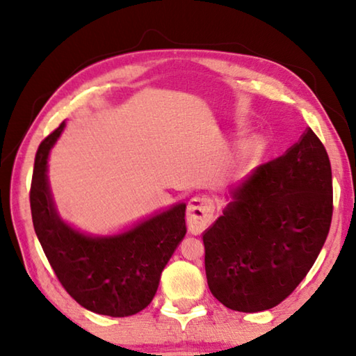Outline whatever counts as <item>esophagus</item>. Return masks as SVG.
<instances>
[{
    "label": "esophagus",
    "instance_id": "obj_1",
    "mask_svg": "<svg viewBox=\"0 0 356 356\" xmlns=\"http://www.w3.org/2000/svg\"><path fill=\"white\" fill-rule=\"evenodd\" d=\"M215 206L213 201L206 196H196L188 202L186 207V222L191 234H201L213 218Z\"/></svg>",
    "mask_w": 356,
    "mask_h": 356
}]
</instances>
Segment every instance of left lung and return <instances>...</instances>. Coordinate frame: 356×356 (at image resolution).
<instances>
[{
	"instance_id": "left-lung-1",
	"label": "left lung",
	"mask_w": 356,
	"mask_h": 356,
	"mask_svg": "<svg viewBox=\"0 0 356 356\" xmlns=\"http://www.w3.org/2000/svg\"><path fill=\"white\" fill-rule=\"evenodd\" d=\"M231 197L202 236L209 289L229 309L275 308L308 275L330 231L333 180L322 141L306 129Z\"/></svg>"
}]
</instances>
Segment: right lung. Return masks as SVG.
I'll return each instance as SVG.
<instances>
[{
	"mask_svg": "<svg viewBox=\"0 0 356 356\" xmlns=\"http://www.w3.org/2000/svg\"><path fill=\"white\" fill-rule=\"evenodd\" d=\"M65 122L40 143L34 160L31 215L35 236L59 282L83 308L111 317L143 311L186 234L185 204L143 220L116 236H88L69 226L53 202L47 160Z\"/></svg>",
	"mask_w": 356,
	"mask_h": 356,
	"instance_id": "right-lung-1",
	"label": "right lung"
}]
</instances>
